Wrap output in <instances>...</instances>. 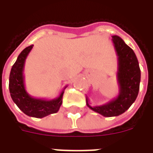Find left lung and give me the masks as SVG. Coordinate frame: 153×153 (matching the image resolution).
Segmentation results:
<instances>
[{
	"label": "left lung",
	"mask_w": 153,
	"mask_h": 153,
	"mask_svg": "<svg viewBox=\"0 0 153 153\" xmlns=\"http://www.w3.org/2000/svg\"><path fill=\"white\" fill-rule=\"evenodd\" d=\"M112 42L118 56V96L106 104L96 106H90L89 100L86 97L87 106L105 117L118 116L130 107L138 97L141 79L140 68L134 51L119 36H112Z\"/></svg>",
	"instance_id": "left-lung-1"
}]
</instances>
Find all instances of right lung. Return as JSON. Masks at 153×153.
<instances>
[{
	"label": "right lung",
	"instance_id": "right-lung-1",
	"mask_svg": "<svg viewBox=\"0 0 153 153\" xmlns=\"http://www.w3.org/2000/svg\"><path fill=\"white\" fill-rule=\"evenodd\" d=\"M33 47V45H31L22 51L15 63L13 65L10 74L9 89L13 102L25 115L35 118H43L59 111L62 104L64 90L66 86L60 93V96L52 100L35 98L27 93L23 72L26 58Z\"/></svg>",
	"mask_w": 153,
	"mask_h": 153
}]
</instances>
